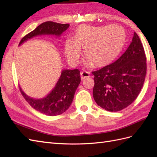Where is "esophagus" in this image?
I'll use <instances>...</instances> for the list:
<instances>
[{"label":"esophagus","instance_id":"34e87169","mask_svg":"<svg viewBox=\"0 0 157 157\" xmlns=\"http://www.w3.org/2000/svg\"><path fill=\"white\" fill-rule=\"evenodd\" d=\"M80 75H81V79H84V78H88V77H90V73L88 72V71H82L80 73Z\"/></svg>","mask_w":157,"mask_h":157}]
</instances>
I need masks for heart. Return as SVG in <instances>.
I'll list each match as a JSON object with an SVG mask.
<instances>
[{"instance_id":"1","label":"heart","mask_w":157,"mask_h":157,"mask_svg":"<svg viewBox=\"0 0 157 157\" xmlns=\"http://www.w3.org/2000/svg\"><path fill=\"white\" fill-rule=\"evenodd\" d=\"M125 40L124 29L117 25L91 26L83 25L76 29L73 39L65 42V51L68 61L78 63L83 48L84 57L92 66L108 64L121 51Z\"/></svg>"}]
</instances>
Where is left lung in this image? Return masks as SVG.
I'll list each match as a JSON object with an SVG mask.
<instances>
[{"label": "left lung", "instance_id": "8db88e82", "mask_svg": "<svg viewBox=\"0 0 157 157\" xmlns=\"http://www.w3.org/2000/svg\"><path fill=\"white\" fill-rule=\"evenodd\" d=\"M92 73L93 97L98 106L117 112L131 105L140 92L146 75V57L138 34L134 32L131 44L117 61Z\"/></svg>", "mask_w": 157, "mask_h": 157}]
</instances>
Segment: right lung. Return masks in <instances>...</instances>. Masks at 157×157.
Wrapping results in <instances>:
<instances>
[{"label": "right lung", "mask_w": 157, "mask_h": 157, "mask_svg": "<svg viewBox=\"0 0 157 157\" xmlns=\"http://www.w3.org/2000/svg\"><path fill=\"white\" fill-rule=\"evenodd\" d=\"M69 24L46 21L34 30L26 34L21 40L19 45L34 36L42 34L60 36L69 28ZM80 71L78 69L63 70L55 87L48 95L42 99L29 97L19 88L22 96L29 105L36 111L48 116H56L65 112L71 105L76 89L80 83Z\"/></svg>", "instance_id": "1"}]
</instances>
